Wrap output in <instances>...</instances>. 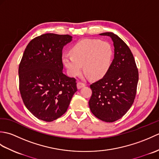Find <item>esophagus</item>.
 Segmentation results:
<instances>
[{"label": "esophagus", "mask_w": 159, "mask_h": 159, "mask_svg": "<svg viewBox=\"0 0 159 159\" xmlns=\"http://www.w3.org/2000/svg\"><path fill=\"white\" fill-rule=\"evenodd\" d=\"M85 84L82 83V82H78L77 83V88L78 89H80V88H82V87H85Z\"/></svg>", "instance_id": "34e87169"}]
</instances>
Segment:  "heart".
<instances>
[{
  "label": "heart",
  "mask_w": 159,
  "mask_h": 159,
  "mask_svg": "<svg viewBox=\"0 0 159 159\" xmlns=\"http://www.w3.org/2000/svg\"><path fill=\"white\" fill-rule=\"evenodd\" d=\"M62 56L61 61L70 76L80 75L83 70L91 79H100L109 70L113 62V49L108 42L84 39Z\"/></svg>",
  "instance_id": "obj_1"
}]
</instances>
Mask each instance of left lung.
Listing matches in <instances>:
<instances>
[{"mask_svg": "<svg viewBox=\"0 0 159 159\" xmlns=\"http://www.w3.org/2000/svg\"><path fill=\"white\" fill-rule=\"evenodd\" d=\"M100 35L112 39L114 59L102 79L90 85L92 95L89 106L97 118L113 122L122 117L133 104L139 72L133 53L122 39L111 32Z\"/></svg>", "mask_w": 159, "mask_h": 159, "instance_id": "left-lung-1", "label": "left lung"}]
</instances>
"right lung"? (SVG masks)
<instances>
[{"mask_svg":"<svg viewBox=\"0 0 159 159\" xmlns=\"http://www.w3.org/2000/svg\"><path fill=\"white\" fill-rule=\"evenodd\" d=\"M72 40L69 35L46 33L33 39L19 65V88L27 109L45 121L65 113L76 91L74 78L63 72V46Z\"/></svg>","mask_w":159,"mask_h":159,"instance_id":"right-lung-1","label":"right lung"}]
</instances>
